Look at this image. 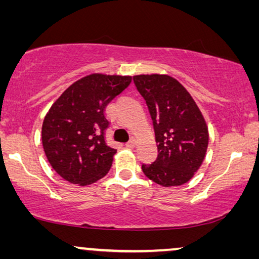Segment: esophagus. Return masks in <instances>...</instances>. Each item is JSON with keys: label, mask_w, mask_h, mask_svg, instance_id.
<instances>
[{"label": "esophagus", "mask_w": 259, "mask_h": 259, "mask_svg": "<svg viewBox=\"0 0 259 259\" xmlns=\"http://www.w3.org/2000/svg\"><path fill=\"white\" fill-rule=\"evenodd\" d=\"M126 147H127V148H130V150H133V148L136 147V140H134V139H131V140L128 141V143L126 144Z\"/></svg>", "instance_id": "obj_1"}]
</instances>
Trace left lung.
<instances>
[{
	"mask_svg": "<svg viewBox=\"0 0 259 259\" xmlns=\"http://www.w3.org/2000/svg\"><path fill=\"white\" fill-rule=\"evenodd\" d=\"M153 120L158 157L143 164L144 175L164 187L189 182L203 164L208 145L204 116L189 92L168 75L133 77Z\"/></svg>",
	"mask_w": 259,
	"mask_h": 259,
	"instance_id": "8db88e82",
	"label": "left lung"
}]
</instances>
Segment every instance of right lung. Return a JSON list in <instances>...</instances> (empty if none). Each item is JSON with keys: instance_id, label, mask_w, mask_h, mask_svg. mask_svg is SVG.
<instances>
[{"instance_id": "add662e5", "label": "right lung", "mask_w": 259, "mask_h": 259, "mask_svg": "<svg viewBox=\"0 0 259 259\" xmlns=\"http://www.w3.org/2000/svg\"><path fill=\"white\" fill-rule=\"evenodd\" d=\"M132 77L91 74L67 88L45 116L42 145L60 177L86 186L107 175L116 150L105 140V108Z\"/></svg>"}]
</instances>
